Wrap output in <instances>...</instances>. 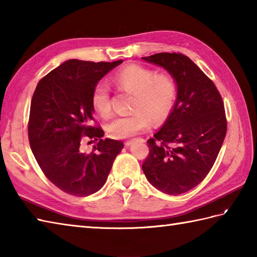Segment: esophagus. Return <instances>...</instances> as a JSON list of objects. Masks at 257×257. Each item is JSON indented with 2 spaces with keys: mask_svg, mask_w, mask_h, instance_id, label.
Here are the masks:
<instances>
[{
  "mask_svg": "<svg viewBox=\"0 0 257 257\" xmlns=\"http://www.w3.org/2000/svg\"><path fill=\"white\" fill-rule=\"evenodd\" d=\"M134 141H135V139H133V140H127V141H125V143H124V145L128 147V146H130V145H132V144L134 143Z\"/></svg>",
  "mask_w": 257,
  "mask_h": 257,
  "instance_id": "obj_1",
  "label": "esophagus"
}]
</instances>
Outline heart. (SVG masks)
<instances>
[{"instance_id": "1", "label": "heart", "mask_w": 257, "mask_h": 257, "mask_svg": "<svg viewBox=\"0 0 257 257\" xmlns=\"http://www.w3.org/2000/svg\"><path fill=\"white\" fill-rule=\"evenodd\" d=\"M113 81L118 88L134 94L130 103L134 111L109 120L106 129L110 137L130 138L148 129L150 118L158 124L170 114L177 97L176 81L170 75L157 74L154 69L133 64L114 75ZM91 105L101 117H107L111 112L110 92L106 84L96 85Z\"/></svg>"}]
</instances>
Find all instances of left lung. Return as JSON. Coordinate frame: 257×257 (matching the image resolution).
I'll use <instances>...</instances> for the list:
<instances>
[{
    "mask_svg": "<svg viewBox=\"0 0 257 257\" xmlns=\"http://www.w3.org/2000/svg\"><path fill=\"white\" fill-rule=\"evenodd\" d=\"M144 61L165 68L177 84V99L165 123L147 141L143 165L147 180L161 192L178 195L203 181L226 135L222 97L213 81L177 53H158Z\"/></svg>",
    "mask_w": 257,
    "mask_h": 257,
    "instance_id": "obj_1",
    "label": "left lung"
}]
</instances>
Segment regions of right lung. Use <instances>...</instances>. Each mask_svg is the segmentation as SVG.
Masks as SVG:
<instances>
[{
  "label": "right lung",
  "mask_w": 257,
  "mask_h": 257,
  "mask_svg": "<svg viewBox=\"0 0 257 257\" xmlns=\"http://www.w3.org/2000/svg\"><path fill=\"white\" fill-rule=\"evenodd\" d=\"M121 63L69 59L36 86L29 120L31 149L46 178L65 193L87 196L100 190L123 148L121 141L101 139L103 130L92 125L91 105L98 81ZM87 139L98 141L89 154L82 149Z\"/></svg>",
  "instance_id": "1"
}]
</instances>
